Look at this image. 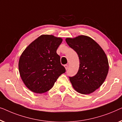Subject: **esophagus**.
I'll return each instance as SVG.
<instances>
[{
	"label": "esophagus",
	"instance_id": "esophagus-1",
	"mask_svg": "<svg viewBox=\"0 0 122 122\" xmlns=\"http://www.w3.org/2000/svg\"><path fill=\"white\" fill-rule=\"evenodd\" d=\"M64 66H65V69H66V70H68V65H65Z\"/></svg>",
	"mask_w": 122,
	"mask_h": 122
}]
</instances>
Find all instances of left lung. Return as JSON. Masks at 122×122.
I'll return each instance as SVG.
<instances>
[{"label":"left lung","instance_id":"left-lung-1","mask_svg":"<svg viewBox=\"0 0 122 122\" xmlns=\"http://www.w3.org/2000/svg\"><path fill=\"white\" fill-rule=\"evenodd\" d=\"M65 40L77 52L80 60L78 72L70 77L73 88L83 95L93 93L102 85L108 72L109 63L105 52L87 36L67 37Z\"/></svg>","mask_w":122,"mask_h":122}]
</instances>
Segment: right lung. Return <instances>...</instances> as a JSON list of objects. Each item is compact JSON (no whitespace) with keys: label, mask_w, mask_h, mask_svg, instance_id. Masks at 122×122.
<instances>
[{"label":"right lung","mask_w":122,"mask_h":122,"mask_svg":"<svg viewBox=\"0 0 122 122\" xmlns=\"http://www.w3.org/2000/svg\"><path fill=\"white\" fill-rule=\"evenodd\" d=\"M62 40L52 35H42L29 45L20 55L18 63L20 76L31 91L46 92L66 72L56 53Z\"/></svg>","instance_id":"right-lung-1"}]
</instances>
